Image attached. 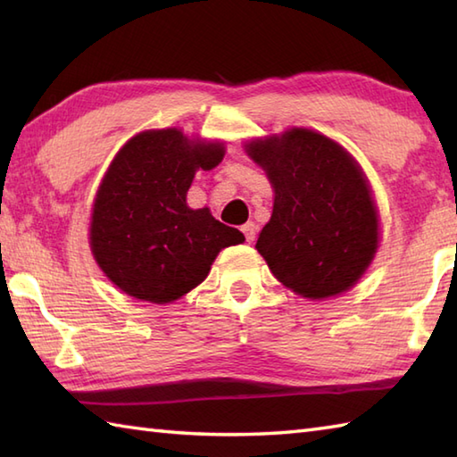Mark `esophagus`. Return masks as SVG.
<instances>
[{
  "label": "esophagus",
  "mask_w": 457,
  "mask_h": 457,
  "mask_svg": "<svg viewBox=\"0 0 457 457\" xmlns=\"http://www.w3.org/2000/svg\"><path fill=\"white\" fill-rule=\"evenodd\" d=\"M241 231H244V236L247 239V244H253L255 237H257V226L253 221H247L244 228H241Z\"/></svg>",
  "instance_id": "34e87169"
}]
</instances>
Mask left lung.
<instances>
[{"mask_svg": "<svg viewBox=\"0 0 457 457\" xmlns=\"http://www.w3.org/2000/svg\"><path fill=\"white\" fill-rule=\"evenodd\" d=\"M245 149L275 190L255 245L270 273L312 300L352 288L378 247V213L361 167L342 145L303 128Z\"/></svg>", "mask_w": 457, "mask_h": 457, "instance_id": "8db88e82", "label": "left lung"}]
</instances>
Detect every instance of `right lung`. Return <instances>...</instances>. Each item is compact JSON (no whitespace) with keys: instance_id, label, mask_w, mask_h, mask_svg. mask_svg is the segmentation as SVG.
<instances>
[{"instance_id":"1","label":"right lung","mask_w":457,"mask_h":457,"mask_svg":"<svg viewBox=\"0 0 457 457\" xmlns=\"http://www.w3.org/2000/svg\"><path fill=\"white\" fill-rule=\"evenodd\" d=\"M223 154L221 143L190 141L174 128L135 135L115 154L94 200L90 247L125 295L169 304L208 277L223 247L244 244L239 229L187 204L194 174Z\"/></svg>"}]
</instances>
